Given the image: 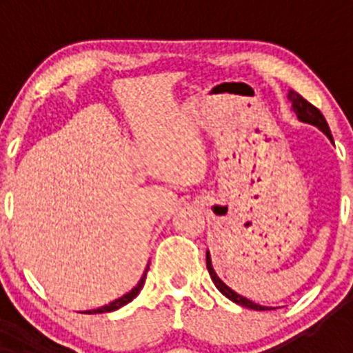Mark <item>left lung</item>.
Masks as SVG:
<instances>
[{
    "label": "left lung",
    "mask_w": 353,
    "mask_h": 353,
    "mask_svg": "<svg viewBox=\"0 0 353 353\" xmlns=\"http://www.w3.org/2000/svg\"><path fill=\"white\" fill-rule=\"evenodd\" d=\"M288 101L292 102V109L295 111V114H297L299 120L304 121V123H311V125L318 127V129L322 130L327 138L332 141V134H330L329 125H327V121H325V118H323V114L320 113V109H316L313 104H310V102L305 101L304 97H301L297 92H293V90H290L288 92ZM207 269H208V274H210V277H212V281H214V285L217 286V290H219L223 295H226L230 301L236 302V304H240V305H245V307H251V310H256V311L269 310V307H265V305H260V304H256V302H251L249 299L242 297V295H239L236 292H233L230 286L224 285V283L219 279V276L215 274L214 267H212L210 252L208 251H207Z\"/></svg>",
    "instance_id": "1"
}]
</instances>
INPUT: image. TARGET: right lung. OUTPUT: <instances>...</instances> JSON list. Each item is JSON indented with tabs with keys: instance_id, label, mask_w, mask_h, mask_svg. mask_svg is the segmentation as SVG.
Here are the masks:
<instances>
[{
	"instance_id": "add662e5",
	"label": "right lung",
	"mask_w": 353,
	"mask_h": 353,
	"mask_svg": "<svg viewBox=\"0 0 353 353\" xmlns=\"http://www.w3.org/2000/svg\"><path fill=\"white\" fill-rule=\"evenodd\" d=\"M146 272H148V267H146V270H145V274H143L141 276V279H139V283L136 286H134L132 290H130L129 293H125V295H123V297H120V299H117V301H113V302H109L108 305H102V307H99V310H92V311H84V313H88V314H92V313H109V311H114V310H120L121 305H125V304H129L130 301H132L134 297H136V295H138L139 292H141V288H143V285H145V279H146Z\"/></svg>"
}]
</instances>
